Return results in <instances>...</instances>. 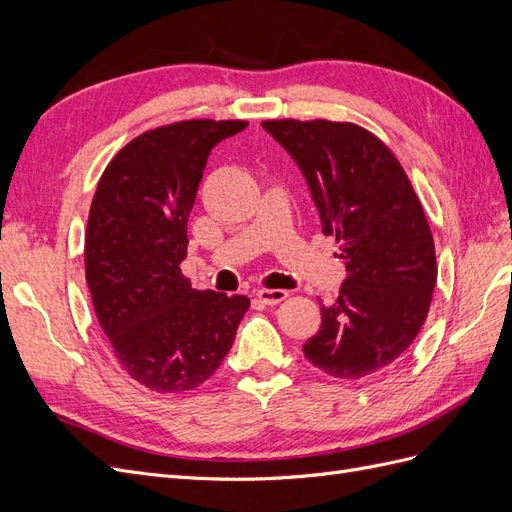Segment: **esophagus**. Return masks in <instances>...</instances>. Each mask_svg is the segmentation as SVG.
<instances>
[{
  "label": "esophagus",
  "mask_w": 512,
  "mask_h": 512,
  "mask_svg": "<svg viewBox=\"0 0 512 512\" xmlns=\"http://www.w3.org/2000/svg\"><path fill=\"white\" fill-rule=\"evenodd\" d=\"M256 297L265 303V305H277L288 299V292L286 290H280V288H258L256 290Z\"/></svg>",
  "instance_id": "esophagus-1"
}]
</instances>
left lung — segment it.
<instances>
[{"label": "left lung", "mask_w": 512, "mask_h": 512, "mask_svg": "<svg viewBox=\"0 0 512 512\" xmlns=\"http://www.w3.org/2000/svg\"><path fill=\"white\" fill-rule=\"evenodd\" d=\"M307 179L346 280L320 307L303 352L324 374L359 380L408 350L429 314L436 247L412 183L376 134L350 121H262Z\"/></svg>", "instance_id": "1"}]
</instances>
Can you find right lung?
<instances>
[{"mask_svg": "<svg viewBox=\"0 0 512 512\" xmlns=\"http://www.w3.org/2000/svg\"><path fill=\"white\" fill-rule=\"evenodd\" d=\"M243 119H185L147 130L108 162L91 200L85 280L126 374L156 393L207 382L250 299L198 292L181 273L188 218L211 149Z\"/></svg>", "mask_w": 512, "mask_h": 512, "instance_id": "right-lung-1", "label": "right lung"}]
</instances>
